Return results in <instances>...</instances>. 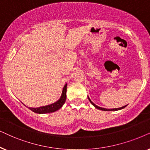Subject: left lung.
<instances>
[{"instance_id": "obj_1", "label": "left lung", "mask_w": 150, "mask_h": 150, "mask_svg": "<svg viewBox=\"0 0 150 150\" xmlns=\"http://www.w3.org/2000/svg\"><path fill=\"white\" fill-rule=\"evenodd\" d=\"M88 100L90 101V102H91V103H92V105H93L94 106H95L96 108H97V109H99V110H103V111H116V110H121V109H123V108H125L127 106V105H124V106H123V107H121V108H112V109H108V108H101V107H99V106H98V105H95V103H94L93 101H92L91 100V99L89 98V97H88Z\"/></svg>"}]
</instances>
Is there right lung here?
<instances>
[{"label":"right lung","mask_w":150,"mask_h":150,"mask_svg":"<svg viewBox=\"0 0 150 150\" xmlns=\"http://www.w3.org/2000/svg\"><path fill=\"white\" fill-rule=\"evenodd\" d=\"M67 83H66L63 88L62 93L61 97L56 102L51 103V104L45 105V106H41L39 108H29V110L31 111L34 112L38 114H46L50 112H54L60 109L64 103H65L66 99H67Z\"/></svg>","instance_id":"1"}]
</instances>
